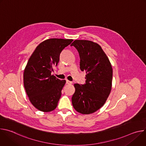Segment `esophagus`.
Here are the masks:
<instances>
[{
  "mask_svg": "<svg viewBox=\"0 0 146 146\" xmlns=\"http://www.w3.org/2000/svg\"><path fill=\"white\" fill-rule=\"evenodd\" d=\"M72 83H73V82H72V81H69V80H66V84H69V85H70V84H72Z\"/></svg>",
  "mask_w": 146,
  "mask_h": 146,
  "instance_id": "34e87169",
  "label": "esophagus"
}]
</instances>
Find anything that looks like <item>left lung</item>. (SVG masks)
Segmentation results:
<instances>
[{
  "instance_id": "8db88e82",
  "label": "left lung",
  "mask_w": 146,
  "mask_h": 146,
  "mask_svg": "<svg viewBox=\"0 0 146 146\" xmlns=\"http://www.w3.org/2000/svg\"><path fill=\"white\" fill-rule=\"evenodd\" d=\"M77 50L80 69L86 72V84H74L72 98L74 109L82 114H90L100 109L106 103L111 90L113 69L102 47L90 40H76L71 46Z\"/></svg>"
}]
</instances>
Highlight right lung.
I'll return each instance as SVG.
<instances>
[{"mask_svg":"<svg viewBox=\"0 0 146 146\" xmlns=\"http://www.w3.org/2000/svg\"><path fill=\"white\" fill-rule=\"evenodd\" d=\"M73 39L50 38L40 43L30 56L24 72V85L33 106L43 112L56 109L66 80L51 72L59 61L60 54Z\"/></svg>","mask_w":146,"mask_h":146,"instance_id":"1","label":"right lung"}]
</instances>
